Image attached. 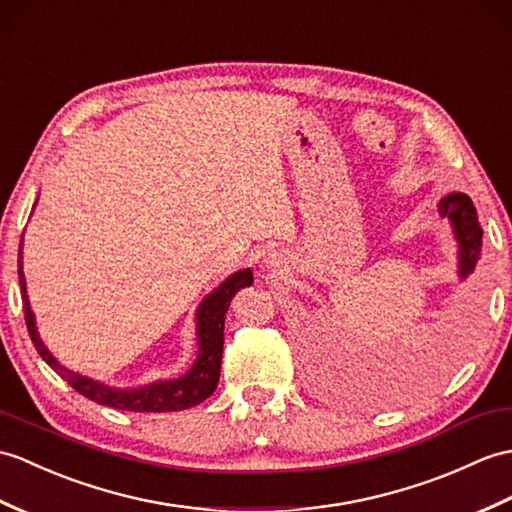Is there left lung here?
Segmentation results:
<instances>
[{
  "instance_id": "left-lung-1",
  "label": "left lung",
  "mask_w": 512,
  "mask_h": 512,
  "mask_svg": "<svg viewBox=\"0 0 512 512\" xmlns=\"http://www.w3.org/2000/svg\"><path fill=\"white\" fill-rule=\"evenodd\" d=\"M438 213L449 218L458 242V277L467 279L475 270L482 251V227L467 194L454 192L438 202Z\"/></svg>"
}]
</instances>
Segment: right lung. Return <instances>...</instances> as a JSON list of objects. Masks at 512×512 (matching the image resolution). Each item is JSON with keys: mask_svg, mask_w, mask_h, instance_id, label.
I'll return each instance as SVG.
<instances>
[{"mask_svg": "<svg viewBox=\"0 0 512 512\" xmlns=\"http://www.w3.org/2000/svg\"><path fill=\"white\" fill-rule=\"evenodd\" d=\"M23 244V235H21ZM253 283L251 268H244L220 283L216 290L207 294L196 310V336H198V353L192 368L176 379H165V382H154L141 388H111L104 386L95 379L85 375H78L69 371L54 355L47 351L43 340L39 338L37 323H34V314L30 310L28 292H26V277H23L21 268V251H19V285H21V301H23V314H26L28 334L37 347L41 358L50 364V368L61 375L65 382L78 390L80 395L100 403V406H109L115 410H130V412H174V410H187L194 408L198 403L205 401L213 395L220 379V364H222V344H224V318H227L231 299L237 290L246 288Z\"/></svg>", "mask_w": 512, "mask_h": 512, "instance_id": "right-lung-1", "label": "right lung"}]
</instances>
